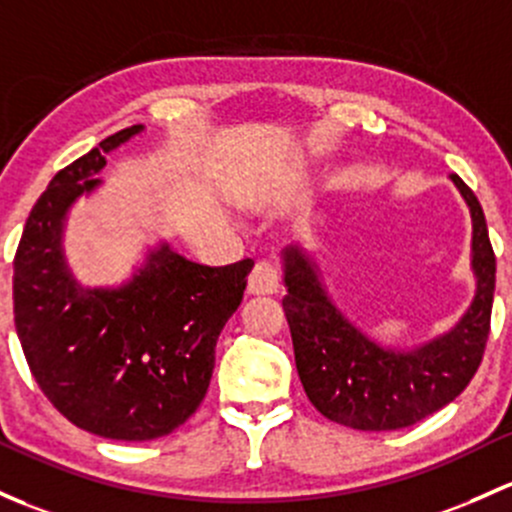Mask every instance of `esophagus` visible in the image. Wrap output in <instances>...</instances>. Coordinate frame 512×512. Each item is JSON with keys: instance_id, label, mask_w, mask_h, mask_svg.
Masks as SVG:
<instances>
[{"instance_id": "34e87169", "label": "esophagus", "mask_w": 512, "mask_h": 512, "mask_svg": "<svg viewBox=\"0 0 512 512\" xmlns=\"http://www.w3.org/2000/svg\"><path fill=\"white\" fill-rule=\"evenodd\" d=\"M282 287V277L272 262H257L255 270L247 279V292L250 294H277Z\"/></svg>"}]
</instances>
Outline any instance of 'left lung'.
Wrapping results in <instances>:
<instances>
[{"label":"left lung","instance_id":"left-lung-1","mask_svg":"<svg viewBox=\"0 0 512 512\" xmlns=\"http://www.w3.org/2000/svg\"><path fill=\"white\" fill-rule=\"evenodd\" d=\"M473 218V272L478 292L454 331L412 353L385 351L365 338L328 301L299 250L284 255L282 299L294 358L306 397L324 417L360 432H390L417 424L466 390L491 333L496 255L476 193L451 176Z\"/></svg>","mask_w":512,"mask_h":512}]
</instances>
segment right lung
Returning <instances> with one entry per match:
<instances>
[{"label": "right lung", "mask_w": 512, "mask_h": 512, "mask_svg": "<svg viewBox=\"0 0 512 512\" xmlns=\"http://www.w3.org/2000/svg\"><path fill=\"white\" fill-rule=\"evenodd\" d=\"M139 129L110 134L53 176L14 257V326L31 375L68 422L117 441L164 437L198 410L215 343L255 265H196L161 245L122 289L75 284L61 252L63 218L100 184L105 154Z\"/></svg>", "instance_id": "add662e5"}]
</instances>
